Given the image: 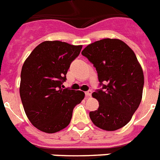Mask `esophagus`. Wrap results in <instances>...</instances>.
Here are the masks:
<instances>
[{
  "label": "esophagus",
  "mask_w": 160,
  "mask_h": 160,
  "mask_svg": "<svg viewBox=\"0 0 160 160\" xmlns=\"http://www.w3.org/2000/svg\"><path fill=\"white\" fill-rule=\"evenodd\" d=\"M92 90H88V91H87L86 92H85V95H86L88 98H89V97H91V96H92Z\"/></svg>",
  "instance_id": "1"
}]
</instances>
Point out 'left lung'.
I'll list each match as a JSON object with an SVG mask.
<instances>
[{"mask_svg":"<svg viewBox=\"0 0 160 160\" xmlns=\"http://www.w3.org/2000/svg\"><path fill=\"white\" fill-rule=\"evenodd\" d=\"M82 54L96 68L102 87L92 93L99 107L90 112L91 120L105 131L123 127L142 99L144 74L135 53L120 39H103L87 46Z\"/></svg>","mask_w":160,"mask_h":160,"instance_id":"obj_1","label":"left lung"}]
</instances>
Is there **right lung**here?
<instances>
[{
	"instance_id": "add662e5",
	"label": "right lung",
	"mask_w": 160,
	"mask_h": 160,
	"mask_svg": "<svg viewBox=\"0 0 160 160\" xmlns=\"http://www.w3.org/2000/svg\"><path fill=\"white\" fill-rule=\"evenodd\" d=\"M82 45L44 41L25 60L20 73V95L32 125L45 133H55L68 126L72 111L85 97L82 91L63 89L71 62Z\"/></svg>"
}]
</instances>
